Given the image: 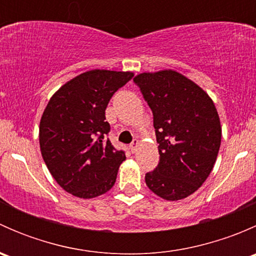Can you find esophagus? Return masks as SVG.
<instances>
[{
    "mask_svg": "<svg viewBox=\"0 0 256 256\" xmlns=\"http://www.w3.org/2000/svg\"><path fill=\"white\" fill-rule=\"evenodd\" d=\"M138 138H135V140H134L132 142H131V144H130V150L132 152H135L136 148H138Z\"/></svg>",
    "mask_w": 256,
    "mask_h": 256,
    "instance_id": "34e87169",
    "label": "esophagus"
}]
</instances>
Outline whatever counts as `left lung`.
Wrapping results in <instances>:
<instances>
[{"mask_svg": "<svg viewBox=\"0 0 256 256\" xmlns=\"http://www.w3.org/2000/svg\"><path fill=\"white\" fill-rule=\"evenodd\" d=\"M154 115L160 162L144 176L154 194L178 200L210 174L220 147L218 112L207 92L174 70L134 78Z\"/></svg>", "mask_w": 256, "mask_h": 256, "instance_id": "8db88e82", "label": "left lung"}]
</instances>
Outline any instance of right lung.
I'll use <instances>...</instances> for the list:
<instances>
[{
	"label": "right lung",
	"instance_id": "obj_1",
	"mask_svg": "<svg viewBox=\"0 0 256 256\" xmlns=\"http://www.w3.org/2000/svg\"><path fill=\"white\" fill-rule=\"evenodd\" d=\"M134 76L130 72H86L64 84L49 100L40 125L43 160L59 186L79 198L112 190L125 151L108 135L105 110L112 95Z\"/></svg>",
	"mask_w": 256,
	"mask_h": 256
}]
</instances>
